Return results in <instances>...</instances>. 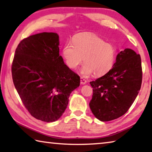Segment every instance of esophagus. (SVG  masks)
I'll return each mask as SVG.
<instances>
[{
	"instance_id": "obj_1",
	"label": "esophagus",
	"mask_w": 152,
	"mask_h": 152,
	"mask_svg": "<svg viewBox=\"0 0 152 152\" xmlns=\"http://www.w3.org/2000/svg\"><path fill=\"white\" fill-rule=\"evenodd\" d=\"M87 81L86 80V79H83V77H81V84L85 85V84L87 83Z\"/></svg>"
}]
</instances>
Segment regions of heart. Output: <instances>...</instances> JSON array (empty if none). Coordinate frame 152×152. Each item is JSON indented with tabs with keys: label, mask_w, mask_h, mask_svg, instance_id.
Instances as JSON below:
<instances>
[{
	"label": "heart",
	"mask_w": 152,
	"mask_h": 152,
	"mask_svg": "<svg viewBox=\"0 0 152 152\" xmlns=\"http://www.w3.org/2000/svg\"><path fill=\"white\" fill-rule=\"evenodd\" d=\"M66 63L71 69H76L83 61L82 75L87 77L94 73L100 77L107 73L114 65L115 47L92 33L80 34L75 37L73 42H66L63 50Z\"/></svg>",
	"instance_id": "b5f03b06"
}]
</instances>
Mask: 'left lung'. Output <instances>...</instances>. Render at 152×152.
<instances>
[{"instance_id": "left-lung-1", "label": "left lung", "mask_w": 152, "mask_h": 152, "mask_svg": "<svg viewBox=\"0 0 152 152\" xmlns=\"http://www.w3.org/2000/svg\"><path fill=\"white\" fill-rule=\"evenodd\" d=\"M141 57L134 50L119 52L113 68L95 81L89 107L102 121L113 120L126 113L136 98L142 86Z\"/></svg>"}]
</instances>
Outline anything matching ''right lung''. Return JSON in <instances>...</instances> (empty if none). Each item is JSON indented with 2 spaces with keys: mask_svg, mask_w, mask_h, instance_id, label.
<instances>
[{
  "mask_svg": "<svg viewBox=\"0 0 152 152\" xmlns=\"http://www.w3.org/2000/svg\"><path fill=\"white\" fill-rule=\"evenodd\" d=\"M55 33H41L18 44L12 64L15 87L26 110L45 122L57 120L68 105L71 93L80 85V77L59 55Z\"/></svg>",
  "mask_w": 152,
  "mask_h": 152,
  "instance_id": "add662e5",
  "label": "right lung"
}]
</instances>
